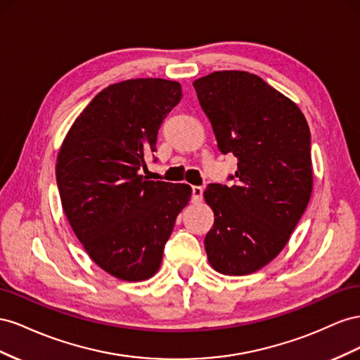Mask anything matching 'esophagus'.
I'll list each match as a JSON object with an SVG mask.
<instances>
[{
  "label": "esophagus",
  "mask_w": 360,
  "mask_h": 360,
  "mask_svg": "<svg viewBox=\"0 0 360 360\" xmlns=\"http://www.w3.org/2000/svg\"><path fill=\"white\" fill-rule=\"evenodd\" d=\"M202 196H203V188H202V187H198V186L191 187V200H193L194 203L200 202V200H202Z\"/></svg>",
  "instance_id": "34e87169"
}]
</instances>
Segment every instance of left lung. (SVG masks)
<instances>
[{
  "label": "left lung",
  "mask_w": 360,
  "mask_h": 360,
  "mask_svg": "<svg viewBox=\"0 0 360 360\" xmlns=\"http://www.w3.org/2000/svg\"><path fill=\"white\" fill-rule=\"evenodd\" d=\"M193 86L220 152L238 158L233 186L203 193L214 211L205 250L215 271L250 274L282 252L309 203V127L290 98L249 72H212Z\"/></svg>",
  "instance_id": "obj_1"
}]
</instances>
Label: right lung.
<instances>
[{
    "mask_svg": "<svg viewBox=\"0 0 360 360\" xmlns=\"http://www.w3.org/2000/svg\"><path fill=\"white\" fill-rule=\"evenodd\" d=\"M181 98L176 81L111 84L75 119L58 150L57 186L70 228L94 262L117 279L140 282L158 271L174 220L191 198L187 184L140 173Z\"/></svg>",
    "mask_w": 360,
    "mask_h": 360,
    "instance_id": "obj_1",
    "label": "right lung"
}]
</instances>
